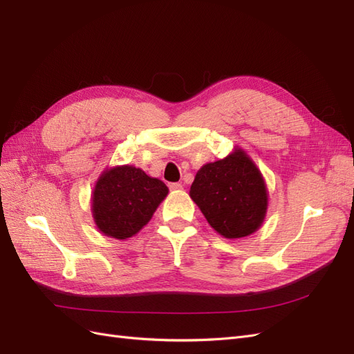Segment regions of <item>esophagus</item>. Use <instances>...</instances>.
<instances>
[{
	"label": "esophagus",
	"instance_id": "1",
	"mask_svg": "<svg viewBox=\"0 0 354 354\" xmlns=\"http://www.w3.org/2000/svg\"><path fill=\"white\" fill-rule=\"evenodd\" d=\"M169 189L171 190H181V189H183V185H181V183H171Z\"/></svg>",
	"mask_w": 354,
	"mask_h": 354
}]
</instances>
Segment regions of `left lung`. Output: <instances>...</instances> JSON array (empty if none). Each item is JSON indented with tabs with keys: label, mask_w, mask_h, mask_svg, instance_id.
<instances>
[{
	"label": "left lung",
	"mask_w": 354,
	"mask_h": 354,
	"mask_svg": "<svg viewBox=\"0 0 354 354\" xmlns=\"http://www.w3.org/2000/svg\"><path fill=\"white\" fill-rule=\"evenodd\" d=\"M189 195L209 226L227 239L250 236L259 230L269 207L261 171L241 147L202 165Z\"/></svg>",
	"instance_id": "8db88e82"
}]
</instances>
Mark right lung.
<instances>
[{
    "label": "right lung",
    "instance_id": "obj_1",
    "mask_svg": "<svg viewBox=\"0 0 354 354\" xmlns=\"http://www.w3.org/2000/svg\"><path fill=\"white\" fill-rule=\"evenodd\" d=\"M168 187L133 165L106 168L95 181L91 212L97 229L115 239H128L151 221Z\"/></svg>",
    "mask_w": 354,
    "mask_h": 354
}]
</instances>
